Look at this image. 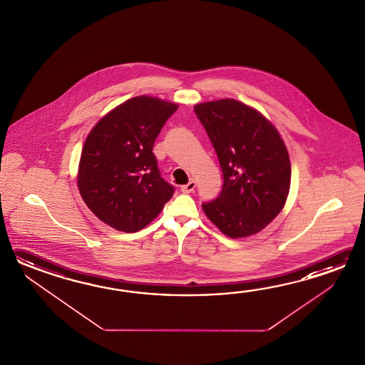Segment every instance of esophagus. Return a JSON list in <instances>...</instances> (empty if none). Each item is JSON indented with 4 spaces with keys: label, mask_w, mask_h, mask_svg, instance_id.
Instances as JSON below:
<instances>
[{
    "label": "esophagus",
    "mask_w": 365,
    "mask_h": 365,
    "mask_svg": "<svg viewBox=\"0 0 365 365\" xmlns=\"http://www.w3.org/2000/svg\"><path fill=\"white\" fill-rule=\"evenodd\" d=\"M194 189H195V181H193V180H190L185 185L181 186L182 193H192Z\"/></svg>",
    "instance_id": "obj_1"
}]
</instances>
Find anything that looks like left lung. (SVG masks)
Instances as JSON below:
<instances>
[{
    "mask_svg": "<svg viewBox=\"0 0 365 365\" xmlns=\"http://www.w3.org/2000/svg\"><path fill=\"white\" fill-rule=\"evenodd\" d=\"M194 112L223 172L219 197L202 209L228 237L259 232L282 211L289 192L291 163L279 133L258 110L235 99L197 104Z\"/></svg>",
    "mask_w": 365,
    "mask_h": 365,
    "instance_id": "1",
    "label": "left lung"
}]
</instances>
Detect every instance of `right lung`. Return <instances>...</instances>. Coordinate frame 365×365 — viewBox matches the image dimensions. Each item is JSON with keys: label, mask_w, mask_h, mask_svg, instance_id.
Here are the masks:
<instances>
[{"label": "right lung", "mask_w": 365, "mask_h": 365, "mask_svg": "<svg viewBox=\"0 0 365 365\" xmlns=\"http://www.w3.org/2000/svg\"><path fill=\"white\" fill-rule=\"evenodd\" d=\"M176 109L175 103L137 96L103 117L86 138L79 193L88 209L117 231H140L175 193L160 175L153 148Z\"/></svg>", "instance_id": "right-lung-1"}]
</instances>
